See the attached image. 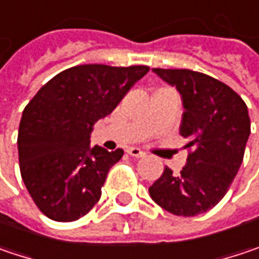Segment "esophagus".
<instances>
[{
	"label": "esophagus",
	"instance_id": "obj_1",
	"mask_svg": "<svg viewBox=\"0 0 259 259\" xmlns=\"http://www.w3.org/2000/svg\"><path fill=\"white\" fill-rule=\"evenodd\" d=\"M126 152H128V155H131V156H134V157L146 156V152H143L140 147H130Z\"/></svg>",
	"mask_w": 259,
	"mask_h": 259
}]
</instances>
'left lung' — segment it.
<instances>
[{"label": "left lung", "mask_w": 259, "mask_h": 259, "mask_svg": "<svg viewBox=\"0 0 259 259\" xmlns=\"http://www.w3.org/2000/svg\"><path fill=\"white\" fill-rule=\"evenodd\" d=\"M153 72L181 94L180 134L193 150L178 176L165 166L149 193L165 211L194 217L213 208L230 189L250 134L248 107L229 85L209 75L189 69Z\"/></svg>", "instance_id": "8db88e82"}]
</instances>
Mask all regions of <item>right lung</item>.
I'll list each match as a JSON object with an SVG mask.
<instances>
[{
    "mask_svg": "<svg viewBox=\"0 0 259 259\" xmlns=\"http://www.w3.org/2000/svg\"><path fill=\"white\" fill-rule=\"evenodd\" d=\"M149 66L81 65L57 73L23 110L17 149L23 183L39 211L75 221L100 200L123 150L90 146L94 123L119 104Z\"/></svg>",
    "mask_w": 259,
    "mask_h": 259,
    "instance_id": "obj_1",
    "label": "right lung"
}]
</instances>
